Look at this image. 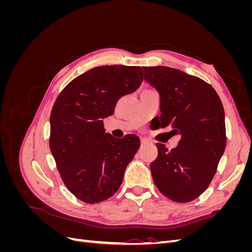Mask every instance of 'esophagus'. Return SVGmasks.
I'll return each mask as SVG.
<instances>
[{
    "label": "esophagus",
    "instance_id": "obj_1",
    "mask_svg": "<svg viewBox=\"0 0 252 252\" xmlns=\"http://www.w3.org/2000/svg\"><path fill=\"white\" fill-rule=\"evenodd\" d=\"M149 141L146 139V138H141V143H142V145H145V144H147Z\"/></svg>",
    "mask_w": 252,
    "mask_h": 252
}]
</instances>
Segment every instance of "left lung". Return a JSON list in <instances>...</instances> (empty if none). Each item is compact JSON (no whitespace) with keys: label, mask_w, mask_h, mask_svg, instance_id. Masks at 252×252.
I'll use <instances>...</instances> for the list:
<instances>
[{"label":"left lung","mask_w":252,"mask_h":252,"mask_svg":"<svg viewBox=\"0 0 252 252\" xmlns=\"http://www.w3.org/2000/svg\"><path fill=\"white\" fill-rule=\"evenodd\" d=\"M145 81L159 94L158 128L170 126L181 140L168 150L157 143L150 164L158 189L171 201L188 203L200 196L215 177L226 147L223 104L202 79L166 66L143 67Z\"/></svg>","instance_id":"left-lung-1"}]
</instances>
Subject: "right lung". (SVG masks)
<instances>
[{
  "label": "right lung",
  "mask_w": 252,
  "mask_h": 252,
  "mask_svg": "<svg viewBox=\"0 0 252 252\" xmlns=\"http://www.w3.org/2000/svg\"><path fill=\"white\" fill-rule=\"evenodd\" d=\"M142 82L139 66H98L73 79L53 104L49 147L61 179L79 200L102 202L121 186L140 139L134 134L113 138L105 132L103 119Z\"/></svg>",
  "instance_id": "obj_1"
}]
</instances>
